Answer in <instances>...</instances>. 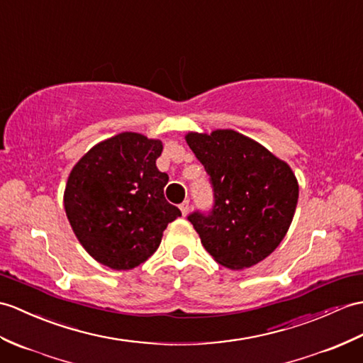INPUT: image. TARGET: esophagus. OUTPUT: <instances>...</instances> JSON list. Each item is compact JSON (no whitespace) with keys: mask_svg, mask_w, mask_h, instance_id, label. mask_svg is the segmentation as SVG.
<instances>
[{"mask_svg":"<svg viewBox=\"0 0 363 363\" xmlns=\"http://www.w3.org/2000/svg\"><path fill=\"white\" fill-rule=\"evenodd\" d=\"M179 208H181V212H182V215L185 216L189 213V210H190V204H189V201H184L182 204L179 206Z\"/></svg>","mask_w":363,"mask_h":363,"instance_id":"34e87169","label":"esophagus"}]
</instances>
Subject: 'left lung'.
Instances as JSON below:
<instances>
[{
	"label": "left lung",
	"instance_id": "8db88e82",
	"mask_svg": "<svg viewBox=\"0 0 363 363\" xmlns=\"http://www.w3.org/2000/svg\"><path fill=\"white\" fill-rule=\"evenodd\" d=\"M185 139L213 190L212 208L187 216L202 246L229 269L263 261L281 242L296 212L298 184L291 167L233 130L189 133Z\"/></svg>",
	"mask_w": 363,
	"mask_h": 363
}]
</instances>
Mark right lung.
<instances>
[{
	"mask_svg": "<svg viewBox=\"0 0 363 363\" xmlns=\"http://www.w3.org/2000/svg\"><path fill=\"white\" fill-rule=\"evenodd\" d=\"M162 142L121 133L97 143L72 168L65 210L88 254L116 271L147 261L181 210L164 196L168 174L157 170Z\"/></svg>",
	"mask_w": 363,
	"mask_h": 363,
	"instance_id": "right-lung-1",
	"label": "right lung"
}]
</instances>
